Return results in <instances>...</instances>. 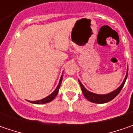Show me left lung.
Instances as JSON below:
<instances>
[{
    "mask_svg": "<svg viewBox=\"0 0 133 133\" xmlns=\"http://www.w3.org/2000/svg\"><path fill=\"white\" fill-rule=\"evenodd\" d=\"M127 75H128V69H127V75H126V77L123 83L121 84L120 87L118 88L117 89H115V91L110 92L109 94H105V95H98V94H95V93H92L91 92L88 91L87 89L85 88L83 86V84L81 83V81H79L80 86H81V90H82V92L84 95V97L87 98V99L92 102V103H96V104H104V103H107V102H109L110 101L113 99L114 98H115L119 94V92H121V89L123 88L124 85L125 84L126 80H127Z\"/></svg>",
    "mask_w": 133,
    "mask_h": 133,
    "instance_id": "8db88e82",
    "label": "left lung"
}]
</instances>
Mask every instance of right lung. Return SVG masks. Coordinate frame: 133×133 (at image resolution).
<instances>
[{
  "mask_svg": "<svg viewBox=\"0 0 133 133\" xmlns=\"http://www.w3.org/2000/svg\"><path fill=\"white\" fill-rule=\"evenodd\" d=\"M61 81H62V75H61V79H60V81H59V84L58 85V87H56V89H55V91H54L52 94L49 95V96L44 98L43 99L39 100V101H30V102L32 103V104H46V103H49V102L52 101L56 97V95H58V90L59 88H60V87H61Z\"/></svg>",
  "mask_w": 133,
  "mask_h": 133,
  "instance_id": "1",
  "label": "right lung"
}]
</instances>
